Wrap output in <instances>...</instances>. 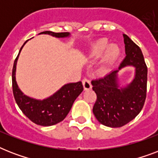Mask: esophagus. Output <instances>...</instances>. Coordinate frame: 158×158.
<instances>
[{
    "label": "esophagus",
    "mask_w": 158,
    "mask_h": 158,
    "mask_svg": "<svg viewBox=\"0 0 158 158\" xmlns=\"http://www.w3.org/2000/svg\"><path fill=\"white\" fill-rule=\"evenodd\" d=\"M82 83H83V86H84V90H89V89H92V84L89 81V79H84L82 80Z\"/></svg>",
    "instance_id": "1"
}]
</instances>
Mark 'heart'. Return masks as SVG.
<instances>
[{
	"label": "heart",
	"mask_w": 158,
	"mask_h": 158,
	"mask_svg": "<svg viewBox=\"0 0 158 158\" xmlns=\"http://www.w3.org/2000/svg\"><path fill=\"white\" fill-rule=\"evenodd\" d=\"M108 42L105 39H102L96 43L93 47L91 50L89 52V58L91 60H96L100 57L106 50L103 56L102 57L101 61L98 68V72L101 75H105L110 71V68L115 64L119 55H120V49L118 46L115 44H111L108 46ZM107 49H106L105 48Z\"/></svg>",
	"instance_id": "b5f03b06"
}]
</instances>
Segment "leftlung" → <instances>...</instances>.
Wrapping results in <instances>:
<instances>
[{"mask_svg": "<svg viewBox=\"0 0 158 158\" xmlns=\"http://www.w3.org/2000/svg\"><path fill=\"white\" fill-rule=\"evenodd\" d=\"M123 36L126 56L119 69L127 65L135 67L132 83L120 89L117 84L118 69L91 82L97 95L93 112L101 124L111 128L121 127L135 119L143 109L147 95L148 68L142 51L127 35Z\"/></svg>", "mask_w": 158, "mask_h": 158, "instance_id": "1", "label": "left lung"}]
</instances>
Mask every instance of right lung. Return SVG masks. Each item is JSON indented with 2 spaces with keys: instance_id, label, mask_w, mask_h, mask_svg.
Listing matches in <instances>:
<instances>
[{
  "instance_id": "1",
  "label": "right lung",
  "mask_w": 158,
  "mask_h": 158,
  "mask_svg": "<svg viewBox=\"0 0 158 158\" xmlns=\"http://www.w3.org/2000/svg\"><path fill=\"white\" fill-rule=\"evenodd\" d=\"M41 33L50 34L56 38H65L69 35V33L67 32L53 33L51 31H44L40 33V34ZM26 42L23 43V45ZM23 45L21 47L20 51ZM18 56L19 55L15 60L12 69V88L14 97L19 109L31 121L37 125L50 126L62 121L68 115L74 100L84 90L81 82L65 84L52 96L43 101L28 98L19 90L16 84L15 69Z\"/></svg>"
}]
</instances>
